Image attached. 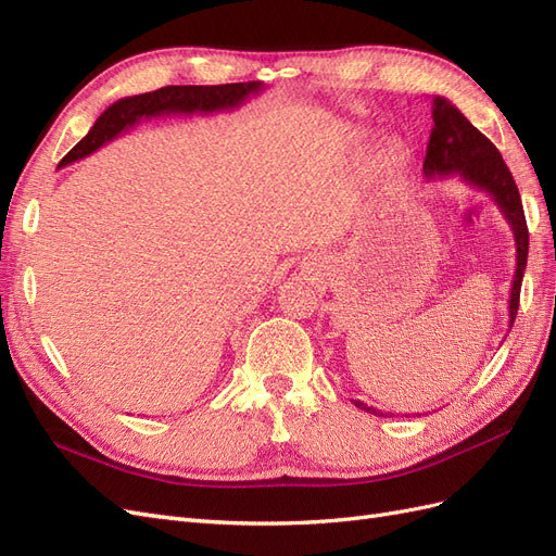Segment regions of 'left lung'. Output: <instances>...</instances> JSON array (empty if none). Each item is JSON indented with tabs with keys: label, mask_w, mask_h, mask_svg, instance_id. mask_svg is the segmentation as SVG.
<instances>
[{
	"label": "left lung",
	"mask_w": 556,
	"mask_h": 556,
	"mask_svg": "<svg viewBox=\"0 0 556 556\" xmlns=\"http://www.w3.org/2000/svg\"><path fill=\"white\" fill-rule=\"evenodd\" d=\"M431 117H433V129L427 146L425 174L429 178L457 174L468 185H476V188L490 192L498 204L501 213L506 215V220L513 227L515 245H517V268H515L510 306H508L510 327H513L517 308H519L521 278H525L527 255H529L527 217H525V206H521L515 178L506 166V162H503L496 146L486 139L482 131H478L473 125H470L466 121V115L457 106L450 104L445 97L431 99ZM352 403H355L359 410H366L378 417L390 415V413L384 415L382 410L366 406L362 401H352Z\"/></svg>",
	"instance_id": "8db88e82"
}]
</instances>
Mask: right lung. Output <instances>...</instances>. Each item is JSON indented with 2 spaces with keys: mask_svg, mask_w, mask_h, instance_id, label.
<instances>
[{
  "mask_svg": "<svg viewBox=\"0 0 556 556\" xmlns=\"http://www.w3.org/2000/svg\"><path fill=\"white\" fill-rule=\"evenodd\" d=\"M262 90L260 80L250 83H227V86H166L155 92H146L137 97H125L121 102L111 104L97 117L92 129L83 137L70 153L60 162V166L72 164L80 157H88L97 148L115 139L123 129L137 125L141 117L169 115V113H215L241 106L250 94Z\"/></svg>",
  "mask_w": 556,
  "mask_h": 556,
  "instance_id": "1",
  "label": "right lung"
}]
</instances>
